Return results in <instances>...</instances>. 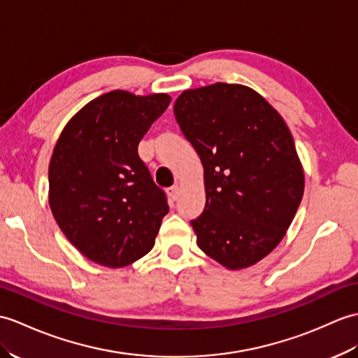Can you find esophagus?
<instances>
[{"label": "esophagus", "mask_w": 358, "mask_h": 358, "mask_svg": "<svg viewBox=\"0 0 358 358\" xmlns=\"http://www.w3.org/2000/svg\"><path fill=\"white\" fill-rule=\"evenodd\" d=\"M168 195H169V199L171 201H176V199L178 198L180 195V186L178 185H173L168 189Z\"/></svg>", "instance_id": "34e87169"}]
</instances>
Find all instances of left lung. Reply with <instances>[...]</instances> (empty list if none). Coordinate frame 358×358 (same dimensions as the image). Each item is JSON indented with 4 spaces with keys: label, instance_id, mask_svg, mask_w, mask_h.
I'll return each instance as SVG.
<instances>
[{
    "label": "left lung",
    "instance_id": "1",
    "mask_svg": "<svg viewBox=\"0 0 358 358\" xmlns=\"http://www.w3.org/2000/svg\"><path fill=\"white\" fill-rule=\"evenodd\" d=\"M173 113L204 168L206 207L190 221L196 244L226 268L250 267L280 243L302 201L292 132L261 94L238 84L182 91Z\"/></svg>",
    "mask_w": 358,
    "mask_h": 358
}]
</instances>
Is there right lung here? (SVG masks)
<instances>
[{
    "label": "right lung",
    "instance_id": "obj_1",
    "mask_svg": "<svg viewBox=\"0 0 358 358\" xmlns=\"http://www.w3.org/2000/svg\"><path fill=\"white\" fill-rule=\"evenodd\" d=\"M169 103L164 93L114 90L74 114L57 138L48 203L64 235L90 261L120 268L154 247L169 206L137 148Z\"/></svg>",
    "mask_w": 358,
    "mask_h": 358
}]
</instances>
